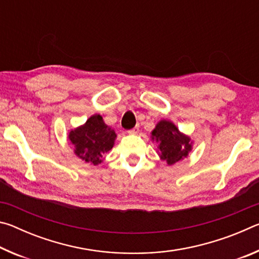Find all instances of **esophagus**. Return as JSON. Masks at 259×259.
Returning a JSON list of instances; mask_svg holds the SVG:
<instances>
[{"label": "esophagus", "instance_id": "esophagus-1", "mask_svg": "<svg viewBox=\"0 0 259 259\" xmlns=\"http://www.w3.org/2000/svg\"><path fill=\"white\" fill-rule=\"evenodd\" d=\"M138 131H139L138 126H135V128L128 130V134H129V135H136V134H138Z\"/></svg>", "mask_w": 259, "mask_h": 259}]
</instances>
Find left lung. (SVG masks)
Returning a JSON list of instances; mask_svg holds the SVG:
<instances>
[{"label":"left lung","mask_w":259,"mask_h":259,"mask_svg":"<svg viewBox=\"0 0 259 259\" xmlns=\"http://www.w3.org/2000/svg\"><path fill=\"white\" fill-rule=\"evenodd\" d=\"M152 140L159 144L157 152L162 161L172 165L182 161L192 151L193 142L182 134L171 121L161 120L152 131Z\"/></svg>","instance_id":"left-lung-1"}]
</instances>
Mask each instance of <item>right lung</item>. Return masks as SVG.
<instances>
[{"mask_svg": "<svg viewBox=\"0 0 259 259\" xmlns=\"http://www.w3.org/2000/svg\"><path fill=\"white\" fill-rule=\"evenodd\" d=\"M116 134L105 123L99 114L90 116L83 125L71 130L68 139L74 145V153L88 163L97 165L103 156L112 150Z\"/></svg>", "mask_w": 259, "mask_h": 259, "instance_id": "add662e5", "label": "right lung"}]
</instances>
